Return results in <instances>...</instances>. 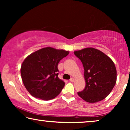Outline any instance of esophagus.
Wrapping results in <instances>:
<instances>
[{
    "mask_svg": "<svg viewBox=\"0 0 130 130\" xmlns=\"http://www.w3.org/2000/svg\"><path fill=\"white\" fill-rule=\"evenodd\" d=\"M70 81L71 82H73L74 81V79L73 77H72V78H71V79H70Z\"/></svg>",
    "mask_w": 130,
    "mask_h": 130,
    "instance_id": "esophagus-1",
    "label": "esophagus"
}]
</instances>
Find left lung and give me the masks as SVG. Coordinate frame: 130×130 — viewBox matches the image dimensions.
I'll use <instances>...</instances> for the list:
<instances>
[{"mask_svg":"<svg viewBox=\"0 0 130 130\" xmlns=\"http://www.w3.org/2000/svg\"><path fill=\"white\" fill-rule=\"evenodd\" d=\"M84 67L86 86L78 95L86 102L95 103L104 99L117 81V70L109 57L99 50L86 48L74 52Z\"/></svg>","mask_w":130,"mask_h":130,"instance_id":"8db88e82","label":"left lung"}]
</instances>
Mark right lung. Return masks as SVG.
<instances>
[{
  "label": "right lung",
  "instance_id": "right-lung-1",
  "mask_svg": "<svg viewBox=\"0 0 130 130\" xmlns=\"http://www.w3.org/2000/svg\"><path fill=\"white\" fill-rule=\"evenodd\" d=\"M69 52L52 47L39 50L22 64L21 74L26 90L36 98L48 101L56 98L65 83L58 77V64Z\"/></svg>",
  "mask_w": 130,
  "mask_h": 130
}]
</instances>
